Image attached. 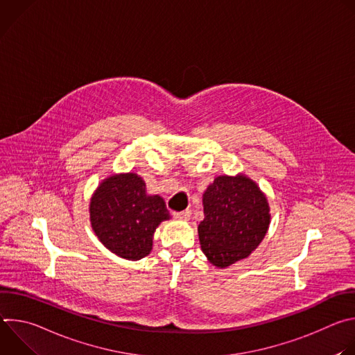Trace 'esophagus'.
Instances as JSON below:
<instances>
[{
    "label": "esophagus",
    "instance_id": "1",
    "mask_svg": "<svg viewBox=\"0 0 355 355\" xmlns=\"http://www.w3.org/2000/svg\"><path fill=\"white\" fill-rule=\"evenodd\" d=\"M173 216L175 219H180V220H188L191 218V211L187 209V211H182V212H174Z\"/></svg>",
    "mask_w": 355,
    "mask_h": 355
}]
</instances>
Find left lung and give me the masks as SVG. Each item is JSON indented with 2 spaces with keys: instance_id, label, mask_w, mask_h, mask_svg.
<instances>
[{
  "instance_id": "left-lung-1",
  "label": "left lung",
  "mask_w": 355,
  "mask_h": 355,
  "mask_svg": "<svg viewBox=\"0 0 355 355\" xmlns=\"http://www.w3.org/2000/svg\"><path fill=\"white\" fill-rule=\"evenodd\" d=\"M202 204L205 218L198 226L200 248L218 268L247 259L267 234L271 219L267 196L244 174L216 177Z\"/></svg>"
}]
</instances>
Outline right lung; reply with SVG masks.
<instances>
[{
    "instance_id": "add662e5",
    "label": "right lung",
    "mask_w": 355,
    "mask_h": 355,
    "mask_svg": "<svg viewBox=\"0 0 355 355\" xmlns=\"http://www.w3.org/2000/svg\"><path fill=\"white\" fill-rule=\"evenodd\" d=\"M168 219L164 199L147 195L144 181L135 173L105 178L89 202V220L99 241L132 261L150 254L157 226Z\"/></svg>"
}]
</instances>
